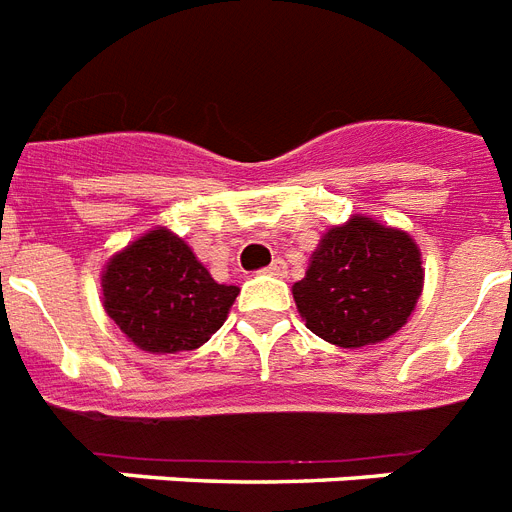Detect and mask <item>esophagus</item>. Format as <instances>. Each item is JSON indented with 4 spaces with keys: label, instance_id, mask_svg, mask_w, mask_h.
<instances>
[{
    "label": "esophagus",
    "instance_id": "1",
    "mask_svg": "<svg viewBox=\"0 0 512 512\" xmlns=\"http://www.w3.org/2000/svg\"><path fill=\"white\" fill-rule=\"evenodd\" d=\"M264 272H267V275H275V277H285L288 275V264H285L282 259H275L267 269H264Z\"/></svg>",
    "mask_w": 512,
    "mask_h": 512
}]
</instances>
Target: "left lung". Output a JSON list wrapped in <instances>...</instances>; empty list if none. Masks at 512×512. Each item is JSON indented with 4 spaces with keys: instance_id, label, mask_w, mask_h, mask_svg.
Here are the masks:
<instances>
[{
    "instance_id": "left-lung-1",
    "label": "left lung",
    "mask_w": 512,
    "mask_h": 512,
    "mask_svg": "<svg viewBox=\"0 0 512 512\" xmlns=\"http://www.w3.org/2000/svg\"><path fill=\"white\" fill-rule=\"evenodd\" d=\"M423 290L418 245L407 232L354 216L327 230L293 298L306 327L327 343L359 349L407 322Z\"/></svg>"
}]
</instances>
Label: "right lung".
<instances>
[{"label": "right lung", "mask_w": 512, "mask_h": 512, "mask_svg": "<svg viewBox=\"0 0 512 512\" xmlns=\"http://www.w3.org/2000/svg\"><path fill=\"white\" fill-rule=\"evenodd\" d=\"M240 290L219 285L190 245L153 230L108 261L102 275L105 312L121 333L153 354L203 346L224 325Z\"/></svg>", "instance_id": "1"}]
</instances>
